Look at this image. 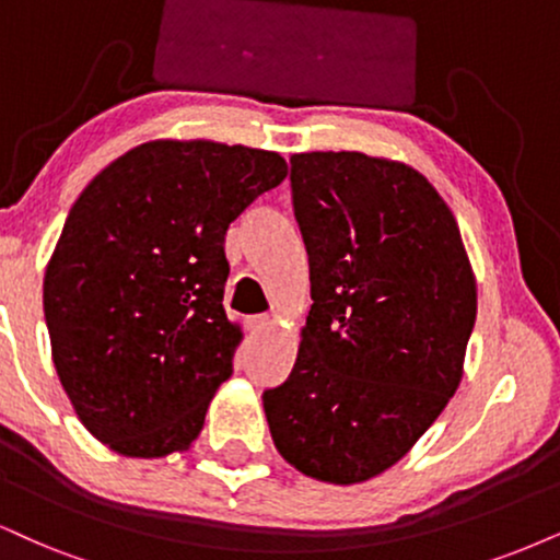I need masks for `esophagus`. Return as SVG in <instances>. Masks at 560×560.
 <instances>
[{
    "label": "esophagus",
    "mask_w": 560,
    "mask_h": 560,
    "mask_svg": "<svg viewBox=\"0 0 560 560\" xmlns=\"http://www.w3.org/2000/svg\"><path fill=\"white\" fill-rule=\"evenodd\" d=\"M269 327V316L267 314H257V316H246V329L252 335H259L265 332V329Z\"/></svg>",
    "instance_id": "obj_1"
}]
</instances>
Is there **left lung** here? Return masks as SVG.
Wrapping results in <instances>:
<instances>
[{"mask_svg":"<svg viewBox=\"0 0 560 560\" xmlns=\"http://www.w3.org/2000/svg\"><path fill=\"white\" fill-rule=\"evenodd\" d=\"M312 312L291 376L265 389L275 446L353 486L402 459L457 392L478 295L457 220L405 163L291 158Z\"/></svg>","mask_w":560,"mask_h":560,"instance_id":"1","label":"left lung"}]
</instances>
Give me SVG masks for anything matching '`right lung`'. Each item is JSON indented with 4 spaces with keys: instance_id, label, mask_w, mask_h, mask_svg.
Returning a JSON list of instances; mask_svg holds the SVG:
<instances>
[{
    "instance_id": "right-lung-1",
    "label": "right lung",
    "mask_w": 560,
    "mask_h": 560,
    "mask_svg": "<svg viewBox=\"0 0 560 560\" xmlns=\"http://www.w3.org/2000/svg\"><path fill=\"white\" fill-rule=\"evenodd\" d=\"M288 174L278 153L158 140L129 150L69 210L44 278L59 382L124 457L189 448L233 374L225 231Z\"/></svg>"
}]
</instances>
